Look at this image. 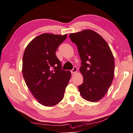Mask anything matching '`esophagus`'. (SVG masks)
<instances>
[{"mask_svg": "<svg viewBox=\"0 0 133 133\" xmlns=\"http://www.w3.org/2000/svg\"><path fill=\"white\" fill-rule=\"evenodd\" d=\"M77 67H76V66H75L74 67H73V69H72V70H71V73H72V74L73 75V74H75L77 72Z\"/></svg>", "mask_w": 133, "mask_h": 133, "instance_id": "34e87169", "label": "esophagus"}]
</instances>
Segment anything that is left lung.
Masks as SVG:
<instances>
[{
	"instance_id": "8db88e82",
	"label": "left lung",
	"mask_w": 133,
	"mask_h": 133,
	"mask_svg": "<svg viewBox=\"0 0 133 133\" xmlns=\"http://www.w3.org/2000/svg\"><path fill=\"white\" fill-rule=\"evenodd\" d=\"M69 37L77 45L82 61L83 83L78 86L80 94L90 102L98 101L107 94L114 78L112 51L105 40L90 29L70 34Z\"/></svg>"
}]
</instances>
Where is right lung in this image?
I'll list each match as a JSON object with an SVG mask.
<instances>
[{
    "mask_svg": "<svg viewBox=\"0 0 133 133\" xmlns=\"http://www.w3.org/2000/svg\"><path fill=\"white\" fill-rule=\"evenodd\" d=\"M67 36L43 34L33 39L25 50L23 76L34 96L44 106H54L63 99L71 77L70 71L62 69V63L56 56Z\"/></svg>",
    "mask_w": 133,
    "mask_h": 133,
    "instance_id": "1",
    "label": "right lung"
}]
</instances>
